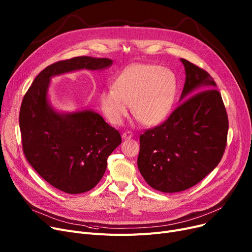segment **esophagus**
<instances>
[{
    "mask_svg": "<svg viewBox=\"0 0 252 252\" xmlns=\"http://www.w3.org/2000/svg\"><path fill=\"white\" fill-rule=\"evenodd\" d=\"M133 138V133L131 131H125L123 134V139H130Z\"/></svg>",
    "mask_w": 252,
    "mask_h": 252,
    "instance_id": "esophagus-1",
    "label": "esophagus"
}]
</instances>
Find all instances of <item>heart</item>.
<instances>
[{"instance_id": "1", "label": "heart", "mask_w": 252, "mask_h": 252, "mask_svg": "<svg viewBox=\"0 0 252 252\" xmlns=\"http://www.w3.org/2000/svg\"><path fill=\"white\" fill-rule=\"evenodd\" d=\"M176 78L173 72L155 64H134L119 74L113 89L104 90L100 108L113 126H121L129 113L145 126L161 124L173 107Z\"/></svg>"}]
</instances>
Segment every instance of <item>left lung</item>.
Listing matches in <instances>:
<instances>
[{
	"label": "left lung",
	"mask_w": 252,
	"mask_h": 252,
	"mask_svg": "<svg viewBox=\"0 0 252 252\" xmlns=\"http://www.w3.org/2000/svg\"><path fill=\"white\" fill-rule=\"evenodd\" d=\"M181 61L186 72L183 102L163 124L140 136V173L149 186L164 193L187 190L211 173L228 137V115L214 78L190 61Z\"/></svg>",
	"instance_id": "left-lung-1"
}]
</instances>
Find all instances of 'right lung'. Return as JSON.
<instances>
[{
  "instance_id": "obj_1",
  "label": "right lung",
  "mask_w": 252,
  "mask_h": 252,
  "mask_svg": "<svg viewBox=\"0 0 252 252\" xmlns=\"http://www.w3.org/2000/svg\"><path fill=\"white\" fill-rule=\"evenodd\" d=\"M111 64V59L89 56L53 63L37 74L23 97L19 113L23 153L36 173L62 192L79 194L94 188L122 137L93 110H54L48 101L50 79L79 69L100 70Z\"/></svg>"
}]
</instances>
